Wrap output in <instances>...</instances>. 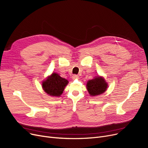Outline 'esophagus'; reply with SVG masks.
<instances>
[{
  "mask_svg": "<svg viewBox=\"0 0 148 148\" xmlns=\"http://www.w3.org/2000/svg\"><path fill=\"white\" fill-rule=\"evenodd\" d=\"M73 79H79V75H76V74H74L73 75Z\"/></svg>",
  "mask_w": 148,
  "mask_h": 148,
  "instance_id": "esophagus-1",
  "label": "esophagus"
}]
</instances>
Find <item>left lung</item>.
Listing matches in <instances>:
<instances>
[{"label":"left lung","instance_id":"left-lung-1","mask_svg":"<svg viewBox=\"0 0 148 148\" xmlns=\"http://www.w3.org/2000/svg\"><path fill=\"white\" fill-rule=\"evenodd\" d=\"M107 84L101 77H97L95 79L88 81L87 89L91 96H97L102 94L107 88Z\"/></svg>","mask_w":148,"mask_h":148}]
</instances>
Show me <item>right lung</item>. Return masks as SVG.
Here are the masks:
<instances>
[{
  "instance_id": "right-lung-1",
  "label": "right lung",
  "mask_w": 148,
  "mask_h": 148,
  "mask_svg": "<svg viewBox=\"0 0 148 148\" xmlns=\"http://www.w3.org/2000/svg\"><path fill=\"white\" fill-rule=\"evenodd\" d=\"M68 83L67 80L54 73L42 83V88L49 95L53 97H59L63 93Z\"/></svg>"
}]
</instances>
